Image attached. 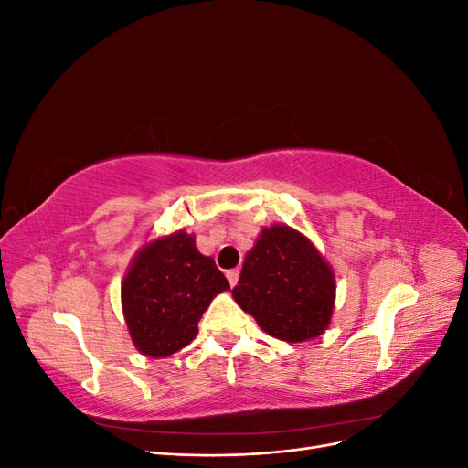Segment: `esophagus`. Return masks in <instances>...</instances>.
<instances>
[{
	"label": "esophagus",
	"instance_id": "34e87169",
	"mask_svg": "<svg viewBox=\"0 0 468 468\" xmlns=\"http://www.w3.org/2000/svg\"><path fill=\"white\" fill-rule=\"evenodd\" d=\"M238 277H239V271H238V269H229V271H226V279H229V282H230L232 287H234L236 282H238Z\"/></svg>",
	"mask_w": 468,
	"mask_h": 468
}]
</instances>
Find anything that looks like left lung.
Here are the masks:
<instances>
[{"label": "left lung", "mask_w": 468, "mask_h": 468, "mask_svg": "<svg viewBox=\"0 0 468 468\" xmlns=\"http://www.w3.org/2000/svg\"><path fill=\"white\" fill-rule=\"evenodd\" d=\"M232 296L265 334L301 344L328 330L335 275L308 236L289 224L263 226Z\"/></svg>", "instance_id": "8db88e82"}]
</instances>
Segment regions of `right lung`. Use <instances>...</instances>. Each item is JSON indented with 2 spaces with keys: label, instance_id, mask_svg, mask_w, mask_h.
<instances>
[{
  "label": "right lung",
  "instance_id": "right-lung-1",
  "mask_svg": "<svg viewBox=\"0 0 468 468\" xmlns=\"http://www.w3.org/2000/svg\"><path fill=\"white\" fill-rule=\"evenodd\" d=\"M230 291L210 256L197 250L195 234L176 230L143 244L121 282L122 316L134 347L162 359L189 346L208 304Z\"/></svg>",
  "mask_w": 468,
  "mask_h": 468
}]
</instances>
